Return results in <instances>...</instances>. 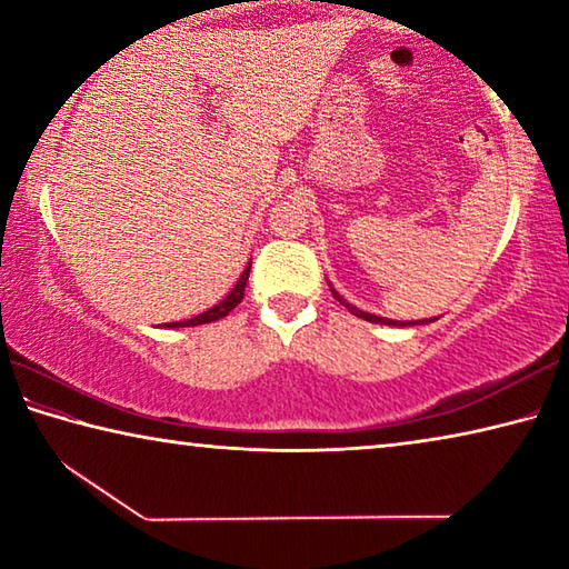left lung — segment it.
<instances>
[{
	"mask_svg": "<svg viewBox=\"0 0 569 569\" xmlns=\"http://www.w3.org/2000/svg\"><path fill=\"white\" fill-rule=\"evenodd\" d=\"M331 293H333L336 301H341L346 308H349V311H351L353 316H359V319H363V321H371V323H383V326H419V323L437 321V319H421V321H393V319H383V316H377V313H366V311H361V308H356L353 303L346 301V298H343L339 291H336L333 286H331Z\"/></svg>",
	"mask_w": 569,
	"mask_h": 569,
	"instance_id": "8db88e82",
	"label": "left lung"
}]
</instances>
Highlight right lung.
Masks as SVG:
<instances>
[{
    "instance_id": "add662e5",
    "label": "right lung",
    "mask_w": 569,
    "mask_h": 569,
    "mask_svg": "<svg viewBox=\"0 0 569 569\" xmlns=\"http://www.w3.org/2000/svg\"><path fill=\"white\" fill-rule=\"evenodd\" d=\"M248 273H250V263L246 266V271L240 273L236 286L230 288V293L223 298V301L216 303L213 308H208V311H203V313L192 316V319H188V321H172V323H166V329H186V326H200V323H210V321L223 319V316H228L240 301H243L246 283H248Z\"/></svg>"
}]
</instances>
